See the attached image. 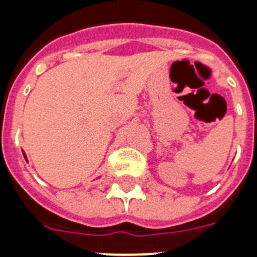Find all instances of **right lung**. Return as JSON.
Here are the masks:
<instances>
[{
	"instance_id": "add662e5",
	"label": "right lung",
	"mask_w": 257,
	"mask_h": 257,
	"mask_svg": "<svg viewBox=\"0 0 257 257\" xmlns=\"http://www.w3.org/2000/svg\"><path fill=\"white\" fill-rule=\"evenodd\" d=\"M23 154H24V153H23ZM24 157H26V154H24Z\"/></svg>"
}]
</instances>
